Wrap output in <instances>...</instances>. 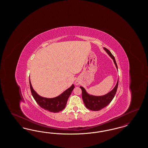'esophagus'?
Masks as SVG:
<instances>
[{"mask_svg": "<svg viewBox=\"0 0 148 148\" xmlns=\"http://www.w3.org/2000/svg\"><path fill=\"white\" fill-rule=\"evenodd\" d=\"M75 84L79 85V83L78 82H75Z\"/></svg>", "mask_w": 148, "mask_h": 148, "instance_id": "34e87169", "label": "esophagus"}]
</instances>
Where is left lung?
I'll return each mask as SVG.
<instances>
[{
	"label": "left lung",
	"mask_w": 148,
	"mask_h": 148,
	"mask_svg": "<svg viewBox=\"0 0 148 148\" xmlns=\"http://www.w3.org/2000/svg\"><path fill=\"white\" fill-rule=\"evenodd\" d=\"M104 49L109 54V56L113 59L114 63L118 69V66L114 56H113L109 50L107 49L106 48H104ZM118 83L119 79L118 80L113 90L106 95L102 96H94L90 95L86 92L85 89L83 86H80L82 91V99L86 108L93 111H98L109 104V103L112 101L116 94V92L117 91Z\"/></svg>",
	"instance_id": "1"
}]
</instances>
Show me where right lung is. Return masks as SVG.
Segmentation results:
<instances>
[{"label":"right lung","mask_w":148,"mask_h":148,"mask_svg":"<svg viewBox=\"0 0 148 148\" xmlns=\"http://www.w3.org/2000/svg\"><path fill=\"white\" fill-rule=\"evenodd\" d=\"M29 84L32 94L38 104L45 110L53 113H58L63 110L65 108L68 99L74 88V85L73 84L60 95L53 98H47L39 95L36 92L32 86L30 79Z\"/></svg>","instance_id":"right-lung-1"}]
</instances>
